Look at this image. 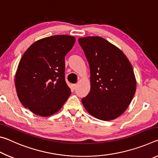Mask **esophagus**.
<instances>
[{
  "mask_svg": "<svg viewBox=\"0 0 158 158\" xmlns=\"http://www.w3.org/2000/svg\"><path fill=\"white\" fill-rule=\"evenodd\" d=\"M77 89V84H73L72 85V89L74 90Z\"/></svg>",
  "mask_w": 158,
  "mask_h": 158,
  "instance_id": "esophagus-1",
  "label": "esophagus"
}]
</instances>
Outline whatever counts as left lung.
I'll list each match as a JSON object with an SVG mask.
<instances>
[{
  "label": "left lung",
  "instance_id": "left-lung-1",
  "mask_svg": "<svg viewBox=\"0 0 158 158\" xmlns=\"http://www.w3.org/2000/svg\"><path fill=\"white\" fill-rule=\"evenodd\" d=\"M90 70V90L81 102L89 113L111 121L126 110L136 91L132 65L121 50L101 37L79 38Z\"/></svg>",
  "mask_w": 158,
  "mask_h": 158
}]
</instances>
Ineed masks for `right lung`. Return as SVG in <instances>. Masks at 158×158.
Here are the masks:
<instances>
[{"mask_svg":"<svg viewBox=\"0 0 158 158\" xmlns=\"http://www.w3.org/2000/svg\"><path fill=\"white\" fill-rule=\"evenodd\" d=\"M75 37L53 35L34 42L23 53L15 75L21 104L35 114L49 116L62 107L71 94L65 79V56Z\"/></svg>","mask_w":158,"mask_h":158,"instance_id":"add662e5","label":"right lung"}]
</instances>
